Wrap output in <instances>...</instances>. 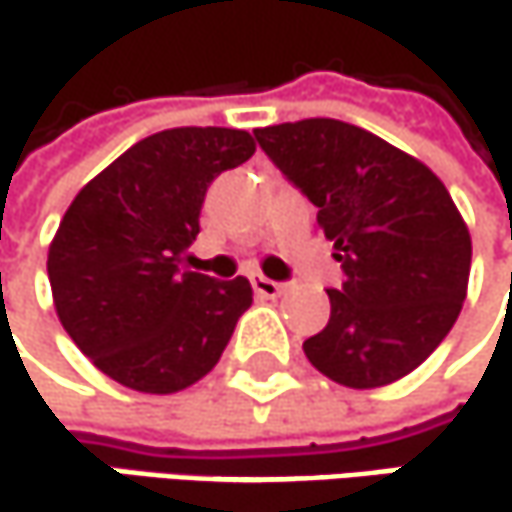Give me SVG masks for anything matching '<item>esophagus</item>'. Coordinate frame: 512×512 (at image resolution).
<instances>
[{
  "label": "esophagus",
  "mask_w": 512,
  "mask_h": 512,
  "mask_svg": "<svg viewBox=\"0 0 512 512\" xmlns=\"http://www.w3.org/2000/svg\"><path fill=\"white\" fill-rule=\"evenodd\" d=\"M252 287H255L257 296H263V299H275V296H281V293H284V287H281L278 281L263 278V275H255V278H252Z\"/></svg>",
  "instance_id": "esophagus-1"
}]
</instances>
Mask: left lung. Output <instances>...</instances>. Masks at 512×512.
Returning a JSON list of instances; mask_svg holds the SVG:
<instances>
[{"label": "left lung", "mask_w": 512, "mask_h": 512, "mask_svg": "<svg viewBox=\"0 0 512 512\" xmlns=\"http://www.w3.org/2000/svg\"><path fill=\"white\" fill-rule=\"evenodd\" d=\"M290 184L319 208L346 281L331 319L304 340L307 360L351 390L410 375L460 316L472 266L469 228L422 161L340 119L255 131Z\"/></svg>", "instance_id": "left-lung-1"}]
</instances>
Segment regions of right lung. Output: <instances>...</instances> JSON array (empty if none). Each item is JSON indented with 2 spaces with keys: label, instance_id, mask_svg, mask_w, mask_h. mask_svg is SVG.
<instances>
[{
  "label": "right lung",
  "instance_id": "add662e5",
  "mask_svg": "<svg viewBox=\"0 0 512 512\" xmlns=\"http://www.w3.org/2000/svg\"><path fill=\"white\" fill-rule=\"evenodd\" d=\"M255 155L249 131L169 128L81 187L49 246L58 319L96 369L137 393L187 390L252 304L240 275L181 269L210 181Z\"/></svg>",
  "mask_w": 512,
  "mask_h": 512
}]
</instances>
